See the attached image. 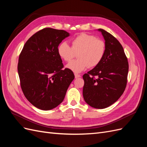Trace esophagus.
<instances>
[{"label": "esophagus", "mask_w": 147, "mask_h": 147, "mask_svg": "<svg viewBox=\"0 0 147 147\" xmlns=\"http://www.w3.org/2000/svg\"><path fill=\"white\" fill-rule=\"evenodd\" d=\"M81 77L80 75L77 74H75V78H79V77Z\"/></svg>", "instance_id": "obj_1"}]
</instances>
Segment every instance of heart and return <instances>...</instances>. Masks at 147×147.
Wrapping results in <instances>:
<instances>
[{
	"label": "heart",
	"instance_id": "1",
	"mask_svg": "<svg viewBox=\"0 0 147 147\" xmlns=\"http://www.w3.org/2000/svg\"><path fill=\"white\" fill-rule=\"evenodd\" d=\"M72 47L63 42L57 47L59 56L69 62L77 54V59L71 61L66 67L75 73H80L90 67H94L104 58L106 45L104 40L94 35L81 34L72 40Z\"/></svg>",
	"mask_w": 147,
	"mask_h": 147
}]
</instances>
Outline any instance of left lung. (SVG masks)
I'll use <instances>...</instances> for the list:
<instances>
[{
    "label": "left lung",
    "instance_id": "1",
    "mask_svg": "<svg viewBox=\"0 0 147 147\" xmlns=\"http://www.w3.org/2000/svg\"><path fill=\"white\" fill-rule=\"evenodd\" d=\"M98 30L105 40V53L98 65L83 75V96L89 105L102 109L117 101L125 90L129 64L118 40L104 29Z\"/></svg>",
    "mask_w": 147,
    "mask_h": 147
}]
</instances>
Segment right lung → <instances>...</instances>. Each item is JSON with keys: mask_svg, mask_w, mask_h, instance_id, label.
Wrapping results in <instances>:
<instances>
[{"mask_svg": "<svg viewBox=\"0 0 147 147\" xmlns=\"http://www.w3.org/2000/svg\"><path fill=\"white\" fill-rule=\"evenodd\" d=\"M69 35L64 30L44 28L28 39L20 55L18 72L22 91L40 110L59 105L75 78L72 70L63 69L57 53L59 45Z\"/></svg>", "mask_w": 147, "mask_h": 147, "instance_id": "add662e5", "label": "right lung"}]
</instances>
